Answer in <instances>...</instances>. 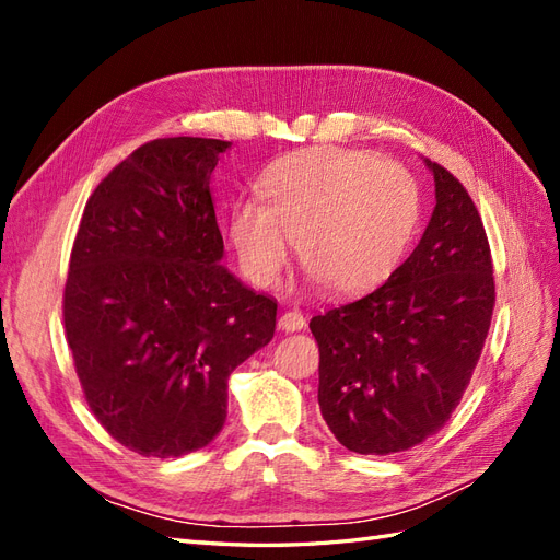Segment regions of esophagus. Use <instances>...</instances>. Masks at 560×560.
Wrapping results in <instances>:
<instances>
[{
	"label": "esophagus",
	"instance_id": "34e87169",
	"mask_svg": "<svg viewBox=\"0 0 560 560\" xmlns=\"http://www.w3.org/2000/svg\"><path fill=\"white\" fill-rule=\"evenodd\" d=\"M278 327L282 331H301L306 327V317H303L299 311H284L278 319Z\"/></svg>",
	"mask_w": 560,
	"mask_h": 560
}]
</instances>
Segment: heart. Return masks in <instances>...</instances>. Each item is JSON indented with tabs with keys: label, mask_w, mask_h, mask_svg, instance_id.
Here are the masks:
<instances>
[{
	"label": "heart",
	"mask_w": 560,
	"mask_h": 560,
	"mask_svg": "<svg viewBox=\"0 0 560 560\" xmlns=\"http://www.w3.org/2000/svg\"><path fill=\"white\" fill-rule=\"evenodd\" d=\"M257 196L231 212V241L245 276L276 284L299 261L329 294H358L393 276L409 247L420 196L416 179L397 163L369 151L313 147L270 163Z\"/></svg>",
	"instance_id": "1"
}]
</instances>
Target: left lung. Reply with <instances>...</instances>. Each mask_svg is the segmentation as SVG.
I'll return each instance as SVG.
<instances>
[{
  "label": "left lung",
  "instance_id": "obj_1",
  "mask_svg": "<svg viewBox=\"0 0 560 560\" xmlns=\"http://www.w3.org/2000/svg\"><path fill=\"white\" fill-rule=\"evenodd\" d=\"M436 206L385 284L311 319L322 418L348 451H409L446 425L477 366L495 306L483 222L465 186L425 161Z\"/></svg>",
  "mask_w": 560,
  "mask_h": 560
}]
</instances>
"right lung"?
Instances as JSON below:
<instances>
[{
  "mask_svg": "<svg viewBox=\"0 0 560 560\" xmlns=\"http://www.w3.org/2000/svg\"><path fill=\"white\" fill-rule=\"evenodd\" d=\"M231 147L147 142L97 184L62 315L83 395L118 444L179 457L224 428L229 376L276 331L278 303L222 266L210 175Z\"/></svg>",
  "mask_w": 560,
  "mask_h": 560,
  "instance_id": "obj_1",
  "label": "right lung"
}]
</instances>
